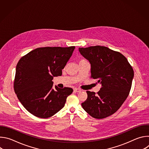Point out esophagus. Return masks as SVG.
<instances>
[{
    "mask_svg": "<svg viewBox=\"0 0 149 149\" xmlns=\"http://www.w3.org/2000/svg\"><path fill=\"white\" fill-rule=\"evenodd\" d=\"M74 91H75V92H77V93H79V92H81L82 90H81V89L78 88H75L74 89Z\"/></svg>",
    "mask_w": 149,
    "mask_h": 149,
    "instance_id": "1",
    "label": "esophagus"
}]
</instances>
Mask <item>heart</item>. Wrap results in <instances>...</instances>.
Masks as SVG:
<instances>
[{"label": "heart", "mask_w": 149, "mask_h": 149, "mask_svg": "<svg viewBox=\"0 0 149 149\" xmlns=\"http://www.w3.org/2000/svg\"><path fill=\"white\" fill-rule=\"evenodd\" d=\"M83 60H85V59H80L79 61H83Z\"/></svg>", "instance_id": "heart-1"}]
</instances>
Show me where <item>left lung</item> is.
Returning a JSON list of instances; mask_svg holds the SVG:
<instances>
[{"mask_svg": "<svg viewBox=\"0 0 149 149\" xmlns=\"http://www.w3.org/2000/svg\"><path fill=\"white\" fill-rule=\"evenodd\" d=\"M79 51L91 63V78L101 84L97 94L87 91L82 108L97 119L111 116L129 95L134 77L132 65L123 54L105 47L79 48Z\"/></svg>", "mask_w": 149, "mask_h": 149, "instance_id": "left-lung-1", "label": "left lung"}]
</instances>
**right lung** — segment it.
<instances>
[{
    "label": "right lung",
    "instance_id": "right-lung-1",
    "mask_svg": "<svg viewBox=\"0 0 149 149\" xmlns=\"http://www.w3.org/2000/svg\"><path fill=\"white\" fill-rule=\"evenodd\" d=\"M70 47H42L21 58L17 63L13 82L15 92L24 107L33 116L47 118L64 107L71 88H53L54 77L62 70L75 49Z\"/></svg>",
    "mask_w": 149,
    "mask_h": 149
}]
</instances>
